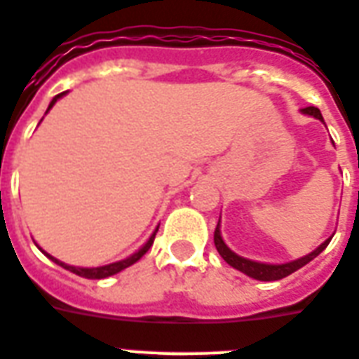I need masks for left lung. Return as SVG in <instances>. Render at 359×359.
<instances>
[{
	"label": "left lung",
	"instance_id": "left-lung-1",
	"mask_svg": "<svg viewBox=\"0 0 359 359\" xmlns=\"http://www.w3.org/2000/svg\"><path fill=\"white\" fill-rule=\"evenodd\" d=\"M302 112L308 114V116H314V118L323 121L321 112L316 108V106H306V108H302ZM329 241H331V238L323 241L316 251H312V253L306 255V257H302V259H299V261L287 262V264H262V262L249 261V259H243V257H240V255L232 253V251L226 247V243L222 241V238H220L219 224H217V228H215V247H217V251H219L220 257H222L230 266L236 268V270H240V272L247 274L249 278H255V280H261V281H276V280H281V278H287L289 274H293V272H297L299 268H302L304 264H308V262L312 261V259H316V257H318V255H320L321 251L329 245Z\"/></svg>",
	"mask_w": 359,
	"mask_h": 359
}]
</instances>
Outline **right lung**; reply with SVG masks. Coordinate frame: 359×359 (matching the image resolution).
Segmentation results:
<instances>
[{
    "label": "right lung",
    "mask_w": 359,
    "mask_h": 359,
    "mask_svg": "<svg viewBox=\"0 0 359 359\" xmlns=\"http://www.w3.org/2000/svg\"><path fill=\"white\" fill-rule=\"evenodd\" d=\"M62 95H65V93H60V95H57V97L53 98L51 104H49V108H53V104H55V102H57L58 98L62 97ZM156 232H158V230H156ZM156 232H154L152 236H150V240L146 241L144 245L140 247V249H139V251H137V253L131 255V257H127L126 261L114 262V264H106V266H98V268H76V266H68V264H65V262H60V261H57V259H53L51 255H47V253H45V251H43V253L47 255V257H49L51 261H55V262H57V264H60V266H62V268H66V270H70V272H74V274L81 276V278H87V280H102V278H108V276L118 274V272H121L123 268L131 266V264H135V262L139 261L140 257H142V255H144L146 251H148V249L152 247L154 238H156Z\"/></svg>",
    "instance_id": "1"
}]
</instances>
